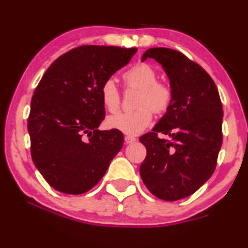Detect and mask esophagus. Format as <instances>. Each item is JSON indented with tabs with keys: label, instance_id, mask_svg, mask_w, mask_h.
Masks as SVG:
<instances>
[{
	"label": "esophagus",
	"instance_id": "1",
	"mask_svg": "<svg viewBox=\"0 0 248 248\" xmlns=\"http://www.w3.org/2000/svg\"><path fill=\"white\" fill-rule=\"evenodd\" d=\"M136 139L133 136H124V143L126 144H132V143H135Z\"/></svg>",
	"mask_w": 248,
	"mask_h": 248
}]
</instances>
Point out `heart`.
Wrapping results in <instances>:
<instances>
[{"instance_id":"b5f03b06","label":"heart","mask_w":248,"mask_h":248,"mask_svg":"<svg viewBox=\"0 0 248 248\" xmlns=\"http://www.w3.org/2000/svg\"><path fill=\"white\" fill-rule=\"evenodd\" d=\"M158 79L155 68L148 63H137L124 74L128 88L140 89L136 108L132 112H121L107 119V126L126 134L139 135L153 121V111L157 114L166 112L172 103V89ZM100 99L108 112H116L120 106V92L112 78L106 79L100 86Z\"/></svg>"}]
</instances>
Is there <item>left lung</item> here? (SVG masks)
Instances as JSON below:
<instances>
[{"label": "left lung", "mask_w": 248, "mask_h": 248, "mask_svg": "<svg viewBox=\"0 0 248 248\" xmlns=\"http://www.w3.org/2000/svg\"><path fill=\"white\" fill-rule=\"evenodd\" d=\"M149 58L165 70L173 97L153 132L140 139L147 148L140 174L155 196L177 201L195 193L213 175L223 142V107L209 74L183 53L155 47L142 61ZM158 133L170 140L160 139Z\"/></svg>", "instance_id": "8db88e82"}]
</instances>
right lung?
<instances>
[{
    "instance_id": "obj_1",
    "label": "right lung",
    "mask_w": 248,
    "mask_h": 248,
    "mask_svg": "<svg viewBox=\"0 0 248 248\" xmlns=\"http://www.w3.org/2000/svg\"><path fill=\"white\" fill-rule=\"evenodd\" d=\"M137 48L85 45L49 65L31 100L28 130L35 168L53 188L78 195L100 181L124 135L99 130L105 119L100 86Z\"/></svg>"
}]
</instances>
